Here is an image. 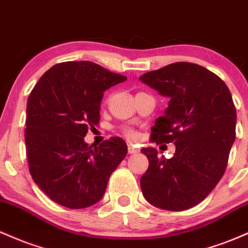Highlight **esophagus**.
I'll return each instance as SVG.
<instances>
[{
    "mask_svg": "<svg viewBox=\"0 0 248 248\" xmlns=\"http://www.w3.org/2000/svg\"><path fill=\"white\" fill-rule=\"evenodd\" d=\"M127 151H129L130 155H137V154H139V149H137V147L133 146V145L127 146Z\"/></svg>",
    "mask_w": 248,
    "mask_h": 248,
    "instance_id": "1",
    "label": "esophagus"
}]
</instances>
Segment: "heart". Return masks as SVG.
<instances>
[{"mask_svg": "<svg viewBox=\"0 0 248 248\" xmlns=\"http://www.w3.org/2000/svg\"><path fill=\"white\" fill-rule=\"evenodd\" d=\"M127 135H129L130 136V137H135V133H133V132H131V131H127Z\"/></svg>", "mask_w": 248, "mask_h": 248, "instance_id": "obj_1", "label": "heart"}]
</instances>
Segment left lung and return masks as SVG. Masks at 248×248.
Here are the masks:
<instances>
[{"instance_id": "1", "label": "left lung", "mask_w": 248, "mask_h": 248, "mask_svg": "<svg viewBox=\"0 0 248 248\" xmlns=\"http://www.w3.org/2000/svg\"><path fill=\"white\" fill-rule=\"evenodd\" d=\"M170 99L152 126V140L173 143V157H158L155 147L141 152L149 169L140 178L147 202L168 211H184L202 202L226 170L235 140L236 112L229 88L198 64L178 62L139 77Z\"/></svg>"}]
</instances>
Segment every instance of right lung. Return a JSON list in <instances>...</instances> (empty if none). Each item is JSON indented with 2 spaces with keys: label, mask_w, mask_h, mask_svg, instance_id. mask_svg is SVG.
Masks as SVG:
<instances>
[{
  "label": "right lung",
  "mask_w": 248,
  "mask_h": 248,
  "mask_svg": "<svg viewBox=\"0 0 248 248\" xmlns=\"http://www.w3.org/2000/svg\"><path fill=\"white\" fill-rule=\"evenodd\" d=\"M125 80L93 62H64L50 68L29 94L24 135L29 171L57 204L84 208L98 202L126 155L119 137L96 149L84 140L99 122L103 93Z\"/></svg>",
  "instance_id": "obj_1"
}]
</instances>
